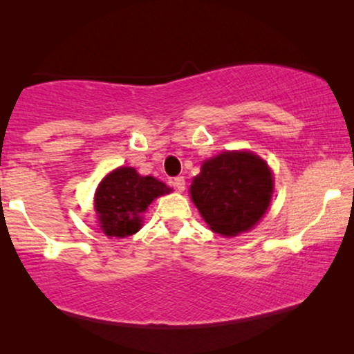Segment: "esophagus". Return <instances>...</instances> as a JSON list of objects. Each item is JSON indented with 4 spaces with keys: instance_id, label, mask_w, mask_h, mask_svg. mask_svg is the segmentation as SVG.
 <instances>
[{
    "instance_id": "34e87169",
    "label": "esophagus",
    "mask_w": 354,
    "mask_h": 354,
    "mask_svg": "<svg viewBox=\"0 0 354 354\" xmlns=\"http://www.w3.org/2000/svg\"><path fill=\"white\" fill-rule=\"evenodd\" d=\"M172 183H174V187H176L178 192L185 190V178H183V177H180V176L174 177L172 178Z\"/></svg>"
}]
</instances>
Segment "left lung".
<instances>
[{
    "mask_svg": "<svg viewBox=\"0 0 354 354\" xmlns=\"http://www.w3.org/2000/svg\"><path fill=\"white\" fill-rule=\"evenodd\" d=\"M272 174L253 153H222L203 162L193 178L192 200L216 234L232 236L250 230L268 209Z\"/></svg>",
    "mask_w": 354,
    "mask_h": 354,
    "instance_id": "obj_1",
    "label": "left lung"
}]
</instances>
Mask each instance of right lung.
Masks as SVG:
<instances>
[{
	"mask_svg": "<svg viewBox=\"0 0 354 354\" xmlns=\"http://www.w3.org/2000/svg\"><path fill=\"white\" fill-rule=\"evenodd\" d=\"M171 192L151 176L142 177L132 167H119L100 183L95 195L101 229L109 236H129L142 225L140 214L154 198Z\"/></svg>",
	"mask_w": 354,
	"mask_h": 354,
	"instance_id": "add662e5",
	"label": "right lung"
}]
</instances>
